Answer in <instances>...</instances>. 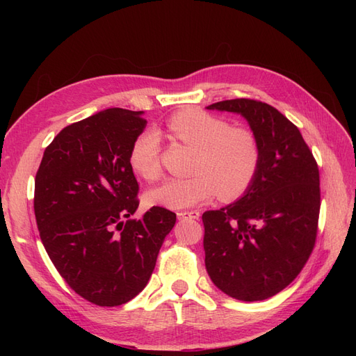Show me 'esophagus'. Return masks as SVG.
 <instances>
[{
  "label": "esophagus",
  "instance_id": "34e87169",
  "mask_svg": "<svg viewBox=\"0 0 356 356\" xmlns=\"http://www.w3.org/2000/svg\"><path fill=\"white\" fill-rule=\"evenodd\" d=\"M178 220H199L200 217V212L197 211H182V212H178L177 213Z\"/></svg>",
  "mask_w": 356,
  "mask_h": 356
}]
</instances>
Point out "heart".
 Listing matches in <instances>:
<instances>
[{
	"label": "heart",
	"instance_id": "obj_1",
	"mask_svg": "<svg viewBox=\"0 0 356 356\" xmlns=\"http://www.w3.org/2000/svg\"><path fill=\"white\" fill-rule=\"evenodd\" d=\"M169 132L195 148L191 177L169 178L145 193L149 207L186 209L221 199L242 196L260 168L261 149L248 127L230 126L224 118L202 110H182L168 120ZM160 135L148 129L139 134L129 152L136 175L153 181L160 175Z\"/></svg>",
	"mask_w": 356,
	"mask_h": 356
}]
</instances>
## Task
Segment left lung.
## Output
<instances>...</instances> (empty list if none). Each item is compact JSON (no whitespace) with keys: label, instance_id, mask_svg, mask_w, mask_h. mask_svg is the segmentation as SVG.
Instances as JSON below:
<instances>
[{"label":"left lung","instance_id":"left-lung-1","mask_svg":"<svg viewBox=\"0 0 356 356\" xmlns=\"http://www.w3.org/2000/svg\"><path fill=\"white\" fill-rule=\"evenodd\" d=\"M208 110L241 114L261 149L243 196L202 215L204 266L224 294L260 301L294 281L314 250L319 170L298 127L268 104L230 99Z\"/></svg>","mask_w":356,"mask_h":356}]
</instances>
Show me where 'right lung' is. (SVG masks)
Returning a JSON list of instances; mask_svg holds the SVG:
<instances>
[{"instance_id": "obj_1", "label": "right lung", "mask_w": 356, "mask_h": 356, "mask_svg": "<svg viewBox=\"0 0 356 356\" xmlns=\"http://www.w3.org/2000/svg\"><path fill=\"white\" fill-rule=\"evenodd\" d=\"M143 114L108 108L62 129L35 177L42 245L65 282L98 306H120L141 293L177 221L160 207L131 218L139 187L129 152L147 126Z\"/></svg>"}]
</instances>
